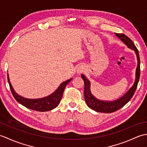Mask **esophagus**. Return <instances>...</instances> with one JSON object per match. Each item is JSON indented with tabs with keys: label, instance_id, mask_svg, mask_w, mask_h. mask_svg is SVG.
Listing matches in <instances>:
<instances>
[{
	"label": "esophagus",
	"instance_id": "1",
	"mask_svg": "<svg viewBox=\"0 0 147 147\" xmlns=\"http://www.w3.org/2000/svg\"><path fill=\"white\" fill-rule=\"evenodd\" d=\"M83 71H84V68L83 67H79L78 68V69H77V73H82V72H83Z\"/></svg>",
	"mask_w": 147,
	"mask_h": 147
}]
</instances>
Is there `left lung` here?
<instances>
[{
	"mask_svg": "<svg viewBox=\"0 0 147 147\" xmlns=\"http://www.w3.org/2000/svg\"><path fill=\"white\" fill-rule=\"evenodd\" d=\"M118 38H119L121 40L124 44L127 46V47L133 50L136 54L137 61H138V65H137L136 70V79L134 83L133 86L131 88L128 92L125 95L122 96L120 98L115 100L114 101H103L96 98L93 96L91 91H90V81L86 78L84 74H82V78L84 81L85 83V88H84V96H85V100L86 104L90 109H93L96 112H103V113H111L116 111L124 105H125L128 102L135 93L137 85L139 82L140 76V55L138 49L136 47L135 45L134 44L133 41L129 37L123 33H115Z\"/></svg>",
	"mask_w": 147,
	"mask_h": 147,
	"instance_id": "1",
	"label": "left lung"
}]
</instances>
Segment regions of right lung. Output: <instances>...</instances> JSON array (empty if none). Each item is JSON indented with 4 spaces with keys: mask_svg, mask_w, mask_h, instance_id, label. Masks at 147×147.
Segmentation results:
<instances>
[{
    "mask_svg": "<svg viewBox=\"0 0 147 147\" xmlns=\"http://www.w3.org/2000/svg\"><path fill=\"white\" fill-rule=\"evenodd\" d=\"M71 80L72 78L62 82L60 85V86H59V88L51 95L42 98L29 99L20 96L15 92L10 83L9 74H7V80L9 84V86H10L12 94L13 95L14 98L16 100V101L18 103H20V104L23 105L24 107H26V108L39 112H45L51 111L52 109H54V108L57 107L61 102L65 87L71 82Z\"/></svg>",
    "mask_w": 147,
    "mask_h": 147,
    "instance_id": "right-lung-1",
    "label": "right lung"
}]
</instances>
